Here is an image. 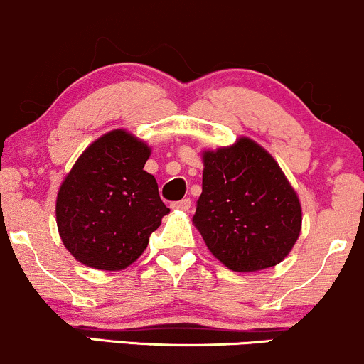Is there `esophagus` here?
Segmentation results:
<instances>
[{"label":"esophagus","mask_w":364,"mask_h":364,"mask_svg":"<svg viewBox=\"0 0 364 364\" xmlns=\"http://www.w3.org/2000/svg\"><path fill=\"white\" fill-rule=\"evenodd\" d=\"M173 208H178V210H190V207H191V200L190 198H183V200H179V202H174L173 205H171Z\"/></svg>","instance_id":"1"}]
</instances>
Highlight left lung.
I'll list each match as a JSON object with an SVG mask.
<instances>
[{
	"label": "left lung",
	"mask_w": 364,
	"mask_h": 364,
	"mask_svg": "<svg viewBox=\"0 0 364 364\" xmlns=\"http://www.w3.org/2000/svg\"><path fill=\"white\" fill-rule=\"evenodd\" d=\"M193 224L212 255L235 272L281 263L301 231V205L277 162L250 139L203 152Z\"/></svg>",
	"instance_id": "obj_1"
}]
</instances>
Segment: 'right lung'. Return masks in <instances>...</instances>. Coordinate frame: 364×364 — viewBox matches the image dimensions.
<instances>
[{
	"instance_id": "1",
	"label": "right lung",
	"mask_w": 364,
	"mask_h": 364,
	"mask_svg": "<svg viewBox=\"0 0 364 364\" xmlns=\"http://www.w3.org/2000/svg\"><path fill=\"white\" fill-rule=\"evenodd\" d=\"M147 144L112 129L89 145L58 191V231L80 263L121 270L147 248L169 212L157 181L144 171Z\"/></svg>"
}]
</instances>
